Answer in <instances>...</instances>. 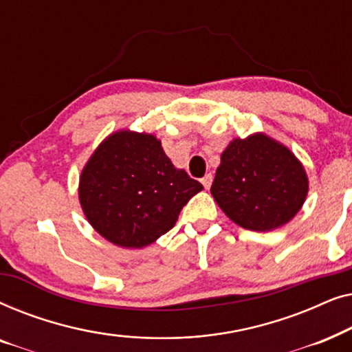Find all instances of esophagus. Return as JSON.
Returning a JSON list of instances; mask_svg holds the SVG:
<instances>
[{
	"label": "esophagus",
	"mask_w": 352,
	"mask_h": 352,
	"mask_svg": "<svg viewBox=\"0 0 352 352\" xmlns=\"http://www.w3.org/2000/svg\"><path fill=\"white\" fill-rule=\"evenodd\" d=\"M211 182H213V175H211V173H206V175L201 177V184H204L205 189H210Z\"/></svg>",
	"instance_id": "esophagus-1"
}]
</instances>
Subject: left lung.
Instances as JSON below:
<instances>
[{"label":"left lung","mask_w":352,"mask_h":352,"mask_svg":"<svg viewBox=\"0 0 352 352\" xmlns=\"http://www.w3.org/2000/svg\"><path fill=\"white\" fill-rule=\"evenodd\" d=\"M309 179L290 148L264 133L235 138L221 153L211 195L240 228L269 232L295 218Z\"/></svg>","instance_id":"left-lung-1"}]
</instances>
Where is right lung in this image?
<instances>
[{"mask_svg":"<svg viewBox=\"0 0 352 352\" xmlns=\"http://www.w3.org/2000/svg\"><path fill=\"white\" fill-rule=\"evenodd\" d=\"M204 189L173 165L151 133L109 134L80 175L81 210L100 237L144 248L175 228L182 206Z\"/></svg>","mask_w":352,"mask_h":352,"instance_id":"right-lung-1","label":"right lung"}]
</instances>
